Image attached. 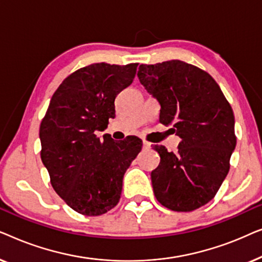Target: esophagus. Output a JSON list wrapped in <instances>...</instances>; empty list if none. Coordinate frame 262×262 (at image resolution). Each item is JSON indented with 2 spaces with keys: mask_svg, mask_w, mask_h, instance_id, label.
Returning <instances> with one entry per match:
<instances>
[{
  "mask_svg": "<svg viewBox=\"0 0 262 262\" xmlns=\"http://www.w3.org/2000/svg\"><path fill=\"white\" fill-rule=\"evenodd\" d=\"M150 146H151V144H150L149 142H146V141H143V148H144V149H149Z\"/></svg>",
  "mask_w": 262,
  "mask_h": 262,
  "instance_id": "1",
  "label": "esophagus"
}]
</instances>
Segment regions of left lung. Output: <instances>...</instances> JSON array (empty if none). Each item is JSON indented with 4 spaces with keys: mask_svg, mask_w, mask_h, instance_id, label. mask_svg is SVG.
<instances>
[{
    "mask_svg": "<svg viewBox=\"0 0 262 262\" xmlns=\"http://www.w3.org/2000/svg\"><path fill=\"white\" fill-rule=\"evenodd\" d=\"M137 76L161 106L160 121L181 138L177 152L163 145L151 171L156 199L179 212L199 209L213 198L229 171L236 146L235 118L217 82L182 60L139 66Z\"/></svg>",
    "mask_w": 262,
    "mask_h": 262,
    "instance_id": "1",
    "label": "left lung"
}]
</instances>
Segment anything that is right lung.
<instances>
[{"instance_id": "obj_1", "label": "right lung", "mask_w": 262, "mask_h": 262, "mask_svg": "<svg viewBox=\"0 0 262 262\" xmlns=\"http://www.w3.org/2000/svg\"><path fill=\"white\" fill-rule=\"evenodd\" d=\"M137 63H96L75 71L52 95L41 121V161L51 185L71 209L100 216L120 199L125 171L142 150L138 137L114 142L103 131L116 117L118 93L134 81Z\"/></svg>"}]
</instances>
